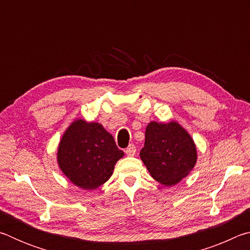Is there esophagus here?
Segmentation results:
<instances>
[{
	"label": "esophagus",
	"instance_id": "1",
	"mask_svg": "<svg viewBox=\"0 0 250 250\" xmlns=\"http://www.w3.org/2000/svg\"><path fill=\"white\" fill-rule=\"evenodd\" d=\"M125 154L129 155V156H133L135 154V152H137V149H135L134 145H130L128 147L125 149Z\"/></svg>",
	"mask_w": 250,
	"mask_h": 250
}]
</instances>
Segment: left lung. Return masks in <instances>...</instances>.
I'll return each mask as SVG.
<instances>
[{"mask_svg":"<svg viewBox=\"0 0 250 250\" xmlns=\"http://www.w3.org/2000/svg\"><path fill=\"white\" fill-rule=\"evenodd\" d=\"M140 158L155 181L173 186L195 167L197 151L191 135L176 121H152L146 125Z\"/></svg>","mask_w":250,"mask_h":250,"instance_id":"8db88e82","label":"left lung"}]
</instances>
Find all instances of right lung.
Returning a JSON list of instances; mask_svg holds the SVG:
<instances>
[{
    "instance_id": "right-lung-1",
    "label": "right lung",
    "mask_w": 250,
    "mask_h": 250,
    "mask_svg": "<svg viewBox=\"0 0 250 250\" xmlns=\"http://www.w3.org/2000/svg\"><path fill=\"white\" fill-rule=\"evenodd\" d=\"M124 155L100 124L77 119L62 134L57 162L71 183L83 189H96L110 179L117 161Z\"/></svg>"
}]
</instances>
